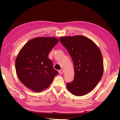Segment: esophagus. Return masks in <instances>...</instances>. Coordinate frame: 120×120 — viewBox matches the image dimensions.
<instances>
[{"label":"esophagus","instance_id":"obj_1","mask_svg":"<svg viewBox=\"0 0 120 120\" xmlns=\"http://www.w3.org/2000/svg\"><path fill=\"white\" fill-rule=\"evenodd\" d=\"M59 73L60 74H62L64 73V71L63 70H59Z\"/></svg>","mask_w":120,"mask_h":120}]
</instances>
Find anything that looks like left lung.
<instances>
[{
    "mask_svg": "<svg viewBox=\"0 0 120 120\" xmlns=\"http://www.w3.org/2000/svg\"><path fill=\"white\" fill-rule=\"evenodd\" d=\"M74 64V78L67 84L71 94L82 96L97 86L104 73L103 58L101 51L93 41L83 36L60 37Z\"/></svg>",
    "mask_w": 120,
    "mask_h": 120,
    "instance_id": "left-lung-1",
    "label": "left lung"
}]
</instances>
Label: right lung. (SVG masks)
I'll return each instance as SVG.
<instances>
[{"mask_svg":"<svg viewBox=\"0 0 120 120\" xmlns=\"http://www.w3.org/2000/svg\"><path fill=\"white\" fill-rule=\"evenodd\" d=\"M58 42L55 37H37L28 41L20 50L15 62L16 72L26 87L39 92L50 86L58 72L48 55Z\"/></svg>","mask_w":120,"mask_h":120,"instance_id":"add662e5","label":"right lung"}]
</instances>
